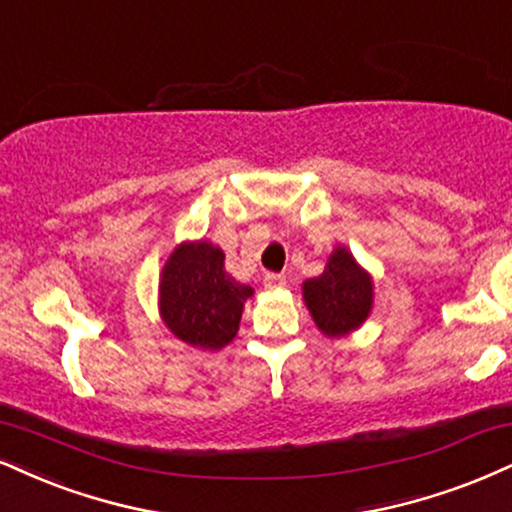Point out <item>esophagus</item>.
Masks as SVG:
<instances>
[{"label": "esophagus", "instance_id": "obj_1", "mask_svg": "<svg viewBox=\"0 0 512 512\" xmlns=\"http://www.w3.org/2000/svg\"><path fill=\"white\" fill-rule=\"evenodd\" d=\"M285 285H287V280H285V275H282V273H266V275H263V287H266V289H280Z\"/></svg>", "mask_w": 512, "mask_h": 512}]
</instances>
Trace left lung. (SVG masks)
<instances>
[{
    "mask_svg": "<svg viewBox=\"0 0 512 512\" xmlns=\"http://www.w3.org/2000/svg\"><path fill=\"white\" fill-rule=\"evenodd\" d=\"M304 301L325 337H344L368 320L372 277L346 246H337L327 258L323 275L304 282Z\"/></svg>",
    "mask_w": 512,
    "mask_h": 512,
    "instance_id": "1",
    "label": "left lung"
}]
</instances>
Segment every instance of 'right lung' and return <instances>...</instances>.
<instances>
[{
	"label": "right lung",
	"instance_id": "right-lung-1",
	"mask_svg": "<svg viewBox=\"0 0 512 512\" xmlns=\"http://www.w3.org/2000/svg\"><path fill=\"white\" fill-rule=\"evenodd\" d=\"M254 294L225 270L220 246L185 242L175 246L161 270L159 311L175 337L194 349L218 351L235 339L244 301Z\"/></svg>",
	"mask_w": 512,
	"mask_h": 512
}]
</instances>
